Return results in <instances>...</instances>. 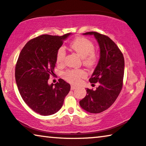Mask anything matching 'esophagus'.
<instances>
[{
	"mask_svg": "<svg viewBox=\"0 0 146 146\" xmlns=\"http://www.w3.org/2000/svg\"><path fill=\"white\" fill-rule=\"evenodd\" d=\"M76 88H77L76 86H73V85L71 86V90H75V89H76Z\"/></svg>",
	"mask_w": 146,
	"mask_h": 146,
	"instance_id": "34e87169",
	"label": "esophagus"
}]
</instances>
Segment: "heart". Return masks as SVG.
Wrapping results in <instances>:
<instances>
[{
	"mask_svg": "<svg viewBox=\"0 0 146 146\" xmlns=\"http://www.w3.org/2000/svg\"><path fill=\"white\" fill-rule=\"evenodd\" d=\"M70 47L78 56L83 58V63L88 67L94 66L97 62V55L94 52L95 47L92 41L84 37H78L74 40ZM66 50L60 47L56 53V62L61 64L64 60ZM64 79L72 84H77L82 78L86 76V72L82 70H69L63 74Z\"/></svg>",
	"mask_w": 146,
	"mask_h": 146,
	"instance_id": "1",
	"label": "heart"
}]
</instances>
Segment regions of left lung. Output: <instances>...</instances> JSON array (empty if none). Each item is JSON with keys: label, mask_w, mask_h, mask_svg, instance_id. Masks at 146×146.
I'll return each mask as SVG.
<instances>
[{"label": "left lung", "mask_w": 146, "mask_h": 146, "mask_svg": "<svg viewBox=\"0 0 146 146\" xmlns=\"http://www.w3.org/2000/svg\"><path fill=\"white\" fill-rule=\"evenodd\" d=\"M84 35H94L99 47L98 64L89 81L99 87L96 90L87 89L85 98L80 101V105L90 113L105 111L115 102L122 88L124 71L123 54L117 45L106 35L90 31Z\"/></svg>", "instance_id": "obj_1"}]
</instances>
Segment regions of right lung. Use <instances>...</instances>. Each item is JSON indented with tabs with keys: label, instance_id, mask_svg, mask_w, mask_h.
Wrapping results in <instances>:
<instances>
[{
	"label": "right lung",
	"instance_id": "1",
	"mask_svg": "<svg viewBox=\"0 0 146 146\" xmlns=\"http://www.w3.org/2000/svg\"><path fill=\"white\" fill-rule=\"evenodd\" d=\"M72 33L42 35L29 41L21 50L15 69L19 92L24 102L39 115H51L62 107L70 85L62 79L48 84L55 66L57 50Z\"/></svg>",
	"mask_w": 146,
	"mask_h": 146
}]
</instances>
